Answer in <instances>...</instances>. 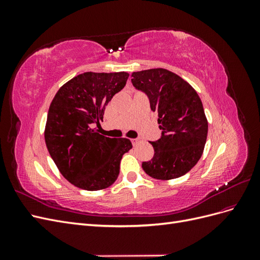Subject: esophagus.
<instances>
[{
	"mask_svg": "<svg viewBox=\"0 0 260 260\" xmlns=\"http://www.w3.org/2000/svg\"><path fill=\"white\" fill-rule=\"evenodd\" d=\"M131 141H132V144L133 145H138V144H140L141 142H142V139H141V138H136V139H132Z\"/></svg>",
	"mask_w": 260,
	"mask_h": 260,
	"instance_id": "1",
	"label": "esophagus"
}]
</instances>
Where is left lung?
I'll return each mask as SVG.
<instances>
[{"label":"left lung","instance_id":"left-lung-1","mask_svg":"<svg viewBox=\"0 0 260 260\" xmlns=\"http://www.w3.org/2000/svg\"><path fill=\"white\" fill-rule=\"evenodd\" d=\"M135 88L145 93L158 115L161 137L151 142L154 156L142 168L154 179L171 180L190 171L204 151L208 122L202 101L192 86L164 68L132 73Z\"/></svg>","mask_w":260,"mask_h":260}]
</instances>
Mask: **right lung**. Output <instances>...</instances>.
I'll return each mask as SVG.
<instances>
[{
  "mask_svg": "<svg viewBox=\"0 0 260 260\" xmlns=\"http://www.w3.org/2000/svg\"><path fill=\"white\" fill-rule=\"evenodd\" d=\"M128 73H83L57 91L49 108L44 139L60 174L75 186L99 191L118 178L129 139L100 135L105 107L128 80Z\"/></svg>",
  "mask_w": 260,
  "mask_h": 260,
  "instance_id": "1",
  "label": "right lung"
}]
</instances>
